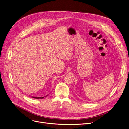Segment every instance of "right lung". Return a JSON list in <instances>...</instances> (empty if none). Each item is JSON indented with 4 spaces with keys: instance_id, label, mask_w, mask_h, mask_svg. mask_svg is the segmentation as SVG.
I'll list each match as a JSON object with an SVG mask.
<instances>
[{
    "instance_id": "obj_1",
    "label": "right lung",
    "mask_w": 129,
    "mask_h": 129,
    "mask_svg": "<svg viewBox=\"0 0 129 129\" xmlns=\"http://www.w3.org/2000/svg\"><path fill=\"white\" fill-rule=\"evenodd\" d=\"M47 95H46V96H47ZM45 96V97H46ZM32 98H36V99H43V98H44V97H34V96H32Z\"/></svg>"
}]
</instances>
